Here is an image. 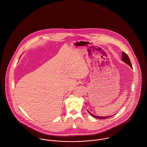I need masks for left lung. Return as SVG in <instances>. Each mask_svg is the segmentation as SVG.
I'll use <instances>...</instances> for the list:
<instances>
[{"mask_svg":"<svg viewBox=\"0 0 147 147\" xmlns=\"http://www.w3.org/2000/svg\"><path fill=\"white\" fill-rule=\"evenodd\" d=\"M122 60H123L125 62H126L127 64H128L131 68H132V65H131V62H130V59H129V57H128L127 54H126V53H125L124 51H122ZM88 112L90 114V115H91L93 117L96 118H98V119H106V118H110V117H111V116H108V117H98V116L94 115L93 114H91L89 111H88Z\"/></svg>","mask_w":147,"mask_h":147,"instance_id":"left-lung-1","label":"left lung"}]
</instances>
